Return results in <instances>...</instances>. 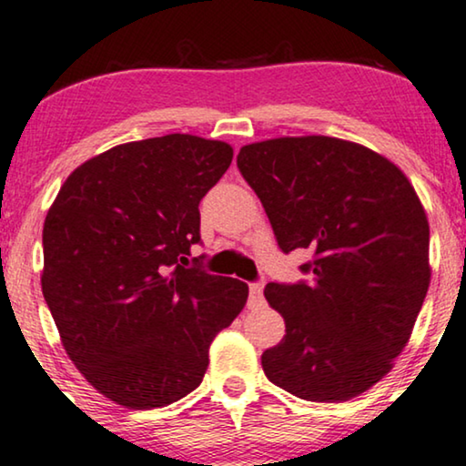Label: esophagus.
Instances as JSON below:
<instances>
[{
    "mask_svg": "<svg viewBox=\"0 0 466 466\" xmlns=\"http://www.w3.org/2000/svg\"><path fill=\"white\" fill-rule=\"evenodd\" d=\"M263 289H265L263 280L250 282V287H248V291H250V304H261V301H263Z\"/></svg>",
    "mask_w": 466,
    "mask_h": 466,
    "instance_id": "34e87169",
    "label": "esophagus"
}]
</instances>
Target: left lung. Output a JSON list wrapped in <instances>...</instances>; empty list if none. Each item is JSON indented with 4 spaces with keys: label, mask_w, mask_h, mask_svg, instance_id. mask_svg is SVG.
<instances>
[{
    "label": "left lung",
    "mask_w": 466,
    "mask_h": 466,
    "mask_svg": "<svg viewBox=\"0 0 466 466\" xmlns=\"http://www.w3.org/2000/svg\"><path fill=\"white\" fill-rule=\"evenodd\" d=\"M238 168L282 252L310 280L269 282L287 334L261 355L271 383L312 402L370 390L407 347L431 285L426 211L394 162L334 137L244 145Z\"/></svg>",
    "instance_id": "obj_1"
}]
</instances>
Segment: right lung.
<instances>
[{
    "label": "right lung",
    "instance_id": "right-lung-1",
    "mask_svg": "<svg viewBox=\"0 0 466 466\" xmlns=\"http://www.w3.org/2000/svg\"><path fill=\"white\" fill-rule=\"evenodd\" d=\"M231 160V145L192 135L124 143L75 168L48 209L42 295L68 358L122 407L197 390L246 304V282L188 265L198 203Z\"/></svg>",
    "mask_w": 466,
    "mask_h": 466
}]
</instances>
